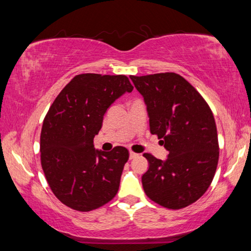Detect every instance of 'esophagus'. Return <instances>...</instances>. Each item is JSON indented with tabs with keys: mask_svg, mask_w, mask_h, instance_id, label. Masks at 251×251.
Wrapping results in <instances>:
<instances>
[{
	"mask_svg": "<svg viewBox=\"0 0 251 251\" xmlns=\"http://www.w3.org/2000/svg\"><path fill=\"white\" fill-rule=\"evenodd\" d=\"M138 156V154H136V152H134V151H129V158L130 159H133V158H136V157Z\"/></svg>",
	"mask_w": 251,
	"mask_h": 251,
	"instance_id": "34e87169",
	"label": "esophagus"
}]
</instances>
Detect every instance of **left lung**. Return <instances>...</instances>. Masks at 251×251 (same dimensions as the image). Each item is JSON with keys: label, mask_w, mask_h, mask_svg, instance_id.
<instances>
[{"label": "left lung", "mask_w": 251, "mask_h": 251, "mask_svg": "<svg viewBox=\"0 0 251 251\" xmlns=\"http://www.w3.org/2000/svg\"><path fill=\"white\" fill-rule=\"evenodd\" d=\"M129 77L147 106L151 133L168 151L165 160L144 154L150 163L142 177L145 194L169 209L189 206L206 193L217 168L218 136L211 109L176 73Z\"/></svg>", "instance_id": "obj_1"}]
</instances>
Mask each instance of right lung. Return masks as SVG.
<instances>
[{
    "mask_svg": "<svg viewBox=\"0 0 251 251\" xmlns=\"http://www.w3.org/2000/svg\"><path fill=\"white\" fill-rule=\"evenodd\" d=\"M133 88L125 75L79 74L50 105L41 131V164L53 194L72 209L94 210L116 196L128 151H96L93 141L106 110Z\"/></svg>",
    "mask_w": 251,
    "mask_h": 251,
    "instance_id": "add662e5",
    "label": "right lung"
}]
</instances>
